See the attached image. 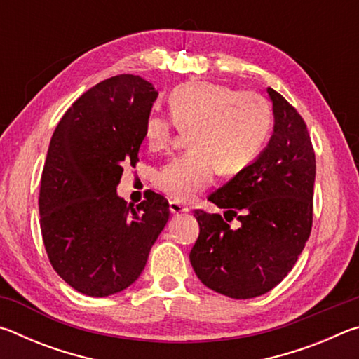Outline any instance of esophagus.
Segmentation results:
<instances>
[{
  "label": "esophagus",
  "instance_id": "esophagus-1",
  "mask_svg": "<svg viewBox=\"0 0 359 359\" xmlns=\"http://www.w3.org/2000/svg\"><path fill=\"white\" fill-rule=\"evenodd\" d=\"M169 210H171V214H174V215H180V214H187L188 208L187 205H182L177 201H171L169 203Z\"/></svg>",
  "mask_w": 359,
  "mask_h": 359
}]
</instances>
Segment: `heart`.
Returning <instances> with one entry per match:
<instances>
[{
	"mask_svg": "<svg viewBox=\"0 0 359 359\" xmlns=\"http://www.w3.org/2000/svg\"><path fill=\"white\" fill-rule=\"evenodd\" d=\"M171 116L150 114L144 139L161 150L174 133L190 130V150L158 171L155 184L175 201H188L214 180L215 169L236 174L257 160L272 128L269 102L255 92H238L224 83L193 81L169 95Z\"/></svg>",
	"mask_w": 359,
	"mask_h": 359,
	"instance_id": "b5f03b06",
	"label": "heart"
}]
</instances>
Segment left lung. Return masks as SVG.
Listing matches in <instances>:
<instances>
[{
  "instance_id": "8db88e82",
  "label": "left lung",
  "mask_w": 359,
  "mask_h": 359,
  "mask_svg": "<svg viewBox=\"0 0 359 359\" xmlns=\"http://www.w3.org/2000/svg\"><path fill=\"white\" fill-rule=\"evenodd\" d=\"M274 133L252 165L208 198L238 217L231 229L220 214L194 210L198 241L190 263L205 287L234 299H250L277 287L293 269L311 236L315 151L306 121L267 87ZM228 220V218H226ZM233 220V218H231Z\"/></svg>"
}]
</instances>
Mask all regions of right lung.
Wrapping results in <instances>:
<instances>
[{"label":"right lung","mask_w":359,"mask_h":359,"mask_svg":"<svg viewBox=\"0 0 359 359\" xmlns=\"http://www.w3.org/2000/svg\"><path fill=\"white\" fill-rule=\"evenodd\" d=\"M158 92L133 74L106 79L58 121L41 175L39 215L47 257L79 293L104 297L128 288L169 220L151 191L128 204L117 194L123 166H136Z\"/></svg>","instance_id":"add662e5"}]
</instances>
